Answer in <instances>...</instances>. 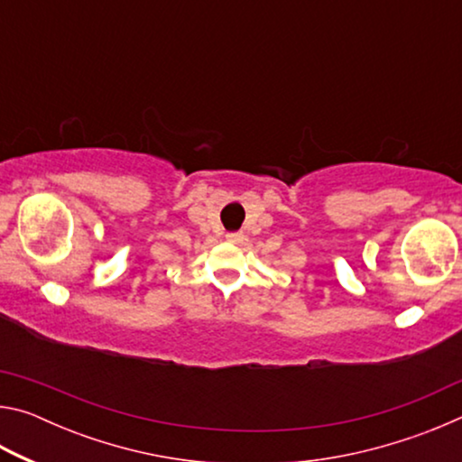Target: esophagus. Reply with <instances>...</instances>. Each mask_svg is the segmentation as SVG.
I'll list each match as a JSON object with an SVG mask.
<instances>
[{"label":"esophagus","instance_id":"34e87169","mask_svg":"<svg viewBox=\"0 0 462 462\" xmlns=\"http://www.w3.org/2000/svg\"><path fill=\"white\" fill-rule=\"evenodd\" d=\"M226 240L232 242V245H240V242L245 240V234H242V232H228V234H226Z\"/></svg>","mask_w":462,"mask_h":462}]
</instances>
